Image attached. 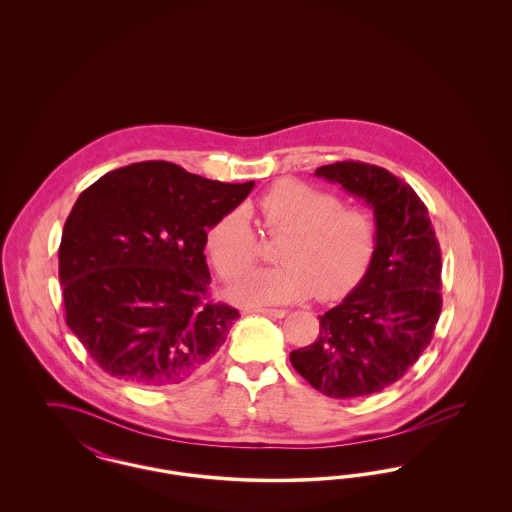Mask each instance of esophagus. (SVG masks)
<instances>
[{
  "instance_id": "34e87169",
  "label": "esophagus",
  "mask_w": 512,
  "mask_h": 512,
  "mask_svg": "<svg viewBox=\"0 0 512 512\" xmlns=\"http://www.w3.org/2000/svg\"><path fill=\"white\" fill-rule=\"evenodd\" d=\"M257 315H265V317L284 318L288 315L286 309H255Z\"/></svg>"
}]
</instances>
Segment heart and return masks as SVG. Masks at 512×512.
Listing matches in <instances>:
<instances>
[{"instance_id":"heart-1","label":"heart","mask_w":512,"mask_h":512,"mask_svg":"<svg viewBox=\"0 0 512 512\" xmlns=\"http://www.w3.org/2000/svg\"><path fill=\"white\" fill-rule=\"evenodd\" d=\"M268 234H284L282 267L255 270L228 297L249 307L286 305L351 292L372 263L378 232L361 209H343L338 195L299 180H280L255 203ZM207 251L222 278L234 280L257 261V236L244 209L224 213L207 230Z\"/></svg>"}]
</instances>
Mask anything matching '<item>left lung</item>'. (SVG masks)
Returning <instances> with one entry per match:
<instances>
[{"label":"left lung","mask_w":512,"mask_h":512,"mask_svg":"<svg viewBox=\"0 0 512 512\" xmlns=\"http://www.w3.org/2000/svg\"><path fill=\"white\" fill-rule=\"evenodd\" d=\"M315 176L365 201L378 242L361 282L318 317L317 340L290 361L328 397H365L397 382L432 341L441 313L438 238L422 199L390 171L341 161Z\"/></svg>","instance_id":"8db88e82"}]
</instances>
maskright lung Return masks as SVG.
Segmentation results:
<instances>
[{"label":"right lung","mask_w":512,"mask_h":512,"mask_svg":"<svg viewBox=\"0 0 512 512\" xmlns=\"http://www.w3.org/2000/svg\"><path fill=\"white\" fill-rule=\"evenodd\" d=\"M253 186L144 161L78 195L61 236L59 280L67 324L101 370L163 388L215 359L240 313L205 303L207 230Z\"/></svg>","instance_id":"1"}]
</instances>
